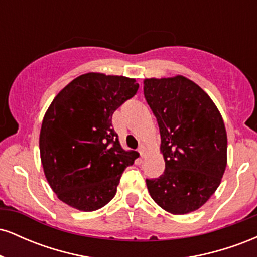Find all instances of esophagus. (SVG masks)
Wrapping results in <instances>:
<instances>
[{
	"label": "esophagus",
	"mask_w": 257,
	"mask_h": 257,
	"mask_svg": "<svg viewBox=\"0 0 257 257\" xmlns=\"http://www.w3.org/2000/svg\"><path fill=\"white\" fill-rule=\"evenodd\" d=\"M138 151H139V153H140L141 157H144V156H145V152H146L145 146H144V145H140V146H139V150H138Z\"/></svg>",
	"instance_id": "obj_1"
}]
</instances>
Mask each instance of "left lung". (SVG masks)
<instances>
[{
    "mask_svg": "<svg viewBox=\"0 0 257 257\" xmlns=\"http://www.w3.org/2000/svg\"><path fill=\"white\" fill-rule=\"evenodd\" d=\"M144 94L161 133L166 170L146 180L150 196L174 215L198 210L219 187L227 166V134L210 96L178 75L145 78Z\"/></svg>",
    "mask_w": 257,
    "mask_h": 257,
    "instance_id": "1",
    "label": "left lung"
}]
</instances>
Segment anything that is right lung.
I'll list each match as a JSON object with an SVG mask.
<instances>
[{"label":"right lung","mask_w":257,"mask_h":257,"mask_svg":"<svg viewBox=\"0 0 257 257\" xmlns=\"http://www.w3.org/2000/svg\"><path fill=\"white\" fill-rule=\"evenodd\" d=\"M138 89L135 78L88 72L53 99L41 125L40 153L47 181L65 204L95 211L114 197L139 153L122 149L112 114Z\"/></svg>","instance_id":"1"}]
</instances>
